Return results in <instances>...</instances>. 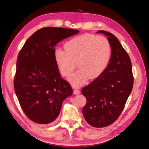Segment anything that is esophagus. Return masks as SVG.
Here are the masks:
<instances>
[{
	"label": "esophagus",
	"mask_w": 149,
	"mask_h": 149,
	"mask_svg": "<svg viewBox=\"0 0 149 149\" xmlns=\"http://www.w3.org/2000/svg\"><path fill=\"white\" fill-rule=\"evenodd\" d=\"M73 93H74V94H75V95H77V94H79L81 93V91H79V89H75L74 90Z\"/></svg>",
	"instance_id": "esophagus-1"
}]
</instances>
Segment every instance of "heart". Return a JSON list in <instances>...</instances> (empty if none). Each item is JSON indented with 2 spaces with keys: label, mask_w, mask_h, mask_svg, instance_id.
Returning a JSON list of instances; mask_svg holds the SVG:
<instances>
[{
  "label": "heart",
  "mask_w": 149,
  "mask_h": 149,
  "mask_svg": "<svg viewBox=\"0 0 149 149\" xmlns=\"http://www.w3.org/2000/svg\"><path fill=\"white\" fill-rule=\"evenodd\" d=\"M65 50L58 48L54 59L65 77H70L77 63L79 70L69 78L76 87L84 83L88 78L95 79L104 72L111 58V44L106 38L93 34L78 36L67 42Z\"/></svg>",
  "instance_id": "1"
}]
</instances>
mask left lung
Masks as SVG:
<instances>
[{"mask_svg":"<svg viewBox=\"0 0 149 149\" xmlns=\"http://www.w3.org/2000/svg\"><path fill=\"white\" fill-rule=\"evenodd\" d=\"M97 33L107 36L111 58L106 71L81 89L86 98L83 108L86 121L94 127H104L118 119L131 93L134 77L131 61L116 37L107 31Z\"/></svg>","mask_w":149,"mask_h":149,"instance_id":"obj_1","label":"left lung"}]
</instances>
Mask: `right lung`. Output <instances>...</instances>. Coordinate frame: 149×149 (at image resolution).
Masks as SVG:
<instances>
[{
	"mask_svg": "<svg viewBox=\"0 0 149 149\" xmlns=\"http://www.w3.org/2000/svg\"><path fill=\"white\" fill-rule=\"evenodd\" d=\"M78 30L48 26L31 35L17 60L14 89L22 110L35 123L47 124L59 115L62 102L73 94L61 78L54 59L56 45Z\"/></svg>",
	"mask_w": 149,
	"mask_h": 149,
	"instance_id": "obj_1",
	"label": "right lung"
}]
</instances>
